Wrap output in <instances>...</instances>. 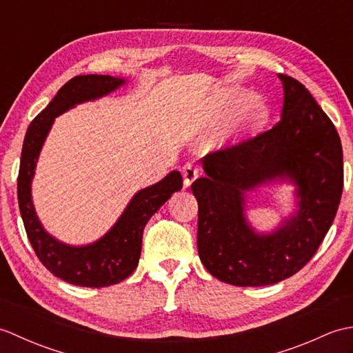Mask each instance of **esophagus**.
<instances>
[{"label":"esophagus","instance_id":"34e87169","mask_svg":"<svg viewBox=\"0 0 353 353\" xmlns=\"http://www.w3.org/2000/svg\"><path fill=\"white\" fill-rule=\"evenodd\" d=\"M182 176H183V185L188 188V186H191V183L199 177V168L192 163H186L182 168Z\"/></svg>","mask_w":353,"mask_h":353}]
</instances>
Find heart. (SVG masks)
<instances>
[{
	"mask_svg": "<svg viewBox=\"0 0 353 353\" xmlns=\"http://www.w3.org/2000/svg\"><path fill=\"white\" fill-rule=\"evenodd\" d=\"M214 106L220 114H230L235 110V115L243 121H258L265 114V104L258 95H247L244 89L238 86L221 88L215 94Z\"/></svg>",
	"mask_w": 353,
	"mask_h": 353,
	"instance_id": "1",
	"label": "heart"
}]
</instances>
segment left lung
Listing matches in <instances>:
<instances>
[{"instance_id": "left-lung-1", "label": "left lung", "mask_w": 353, "mask_h": 353, "mask_svg": "<svg viewBox=\"0 0 353 353\" xmlns=\"http://www.w3.org/2000/svg\"><path fill=\"white\" fill-rule=\"evenodd\" d=\"M279 79V123L206 154V176L191 185L199 203V256L214 277L236 287L277 283L303 268L341 200L343 148L335 125L301 81ZM277 178L298 186L299 209L272 234H256L245 220L243 191Z\"/></svg>"}]
</instances>
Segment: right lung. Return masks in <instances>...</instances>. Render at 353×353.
I'll list each match as a JSON object with an SVG mask.
<instances>
[{
  "label": "right lung",
  "instance_id": "obj_1",
  "mask_svg": "<svg viewBox=\"0 0 353 353\" xmlns=\"http://www.w3.org/2000/svg\"><path fill=\"white\" fill-rule=\"evenodd\" d=\"M124 83V79L99 74L71 79L28 125L22 145L18 201L30 244L45 268L62 281L79 287L103 288L129 277L138 267L142 232L147 221L172 192L182 190V174L171 171L161 182L134 194L114 228L99 241L88 245L76 247L61 243L43 229L37 219L32 200V181L37 157L54 118L76 104L108 95Z\"/></svg>",
  "mask_w": 353,
  "mask_h": 353
}]
</instances>
